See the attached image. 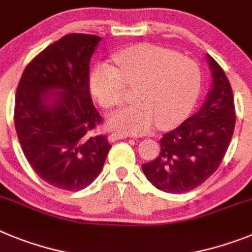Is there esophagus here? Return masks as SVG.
I'll use <instances>...</instances> for the list:
<instances>
[{
  "instance_id": "34e87169",
  "label": "esophagus",
  "mask_w": 252,
  "mask_h": 252,
  "mask_svg": "<svg viewBox=\"0 0 252 252\" xmlns=\"http://www.w3.org/2000/svg\"><path fill=\"white\" fill-rule=\"evenodd\" d=\"M129 137L128 134H123V133H111L109 135V141L110 142H115V141H120V139H124Z\"/></svg>"
}]
</instances>
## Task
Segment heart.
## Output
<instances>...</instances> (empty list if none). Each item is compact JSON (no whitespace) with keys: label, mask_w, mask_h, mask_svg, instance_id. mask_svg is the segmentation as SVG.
I'll return each instance as SVG.
<instances>
[{"label":"heart","mask_w":252,"mask_h":252,"mask_svg":"<svg viewBox=\"0 0 252 252\" xmlns=\"http://www.w3.org/2000/svg\"><path fill=\"white\" fill-rule=\"evenodd\" d=\"M110 63L96 64L90 90L102 108L124 99L126 87H135L134 104L114 111L109 128L123 134H142L155 124L161 129L178 126L192 110L200 94L202 72L196 62L175 50L155 44H137L115 54Z\"/></svg>","instance_id":"1"}]
</instances>
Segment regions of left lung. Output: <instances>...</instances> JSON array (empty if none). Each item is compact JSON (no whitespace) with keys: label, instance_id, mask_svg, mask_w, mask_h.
I'll return each instance as SVG.
<instances>
[{"label":"left lung","instance_id":"obj_1","mask_svg":"<svg viewBox=\"0 0 252 252\" xmlns=\"http://www.w3.org/2000/svg\"><path fill=\"white\" fill-rule=\"evenodd\" d=\"M212 86L198 113L159 141L161 152L142 165L153 187L181 194L195 189L218 168L226 155L236 123L235 101L226 73L211 56H205Z\"/></svg>","mask_w":252,"mask_h":252}]
</instances>
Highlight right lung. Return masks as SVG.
I'll use <instances>...</instances> for the list:
<instances>
[{
	"label": "right lung",
	"instance_id": "add662e5",
	"mask_svg": "<svg viewBox=\"0 0 252 252\" xmlns=\"http://www.w3.org/2000/svg\"><path fill=\"white\" fill-rule=\"evenodd\" d=\"M101 38L68 34L26 65L15 97V129L34 171L69 191L87 188L111 146L91 135L101 117L90 95V61Z\"/></svg>",
	"mask_w": 252,
	"mask_h": 252
}]
</instances>
